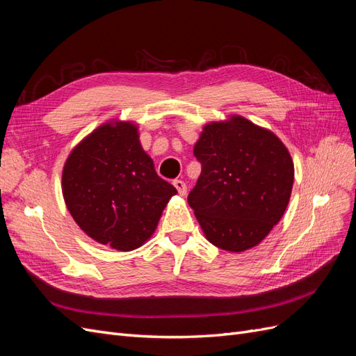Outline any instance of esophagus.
Returning <instances> with one entry per match:
<instances>
[{"label":"esophagus","mask_w":356,"mask_h":356,"mask_svg":"<svg viewBox=\"0 0 356 356\" xmlns=\"http://www.w3.org/2000/svg\"><path fill=\"white\" fill-rule=\"evenodd\" d=\"M174 186H175V188L178 190V193H179L181 196H184L186 193H187V186H186V182H184V181L175 179V181H174Z\"/></svg>","instance_id":"34e87169"}]
</instances>
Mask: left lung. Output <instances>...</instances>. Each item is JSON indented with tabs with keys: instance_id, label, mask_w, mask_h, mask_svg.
<instances>
[{
	"instance_id": "left-lung-1",
	"label": "left lung",
	"mask_w": 356,
	"mask_h": 356,
	"mask_svg": "<svg viewBox=\"0 0 356 356\" xmlns=\"http://www.w3.org/2000/svg\"><path fill=\"white\" fill-rule=\"evenodd\" d=\"M193 153L202 172L187 199L207 239L230 252L260 243L293 190V159L281 139L236 115L204 126Z\"/></svg>"
}]
</instances>
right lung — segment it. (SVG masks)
Wrapping results in <instances>:
<instances>
[{
  "label": "right lung",
  "instance_id": "right-lung-1",
  "mask_svg": "<svg viewBox=\"0 0 356 356\" xmlns=\"http://www.w3.org/2000/svg\"><path fill=\"white\" fill-rule=\"evenodd\" d=\"M62 193L74 221L118 251L141 246L177 188L161 179L132 123H106L75 147L63 168Z\"/></svg>",
  "mask_w": 356,
  "mask_h": 356
}]
</instances>
